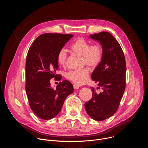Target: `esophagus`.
Here are the masks:
<instances>
[{"label":"esophagus","instance_id":"34e87169","mask_svg":"<svg viewBox=\"0 0 148 148\" xmlns=\"http://www.w3.org/2000/svg\"><path fill=\"white\" fill-rule=\"evenodd\" d=\"M73 87H74V89L77 90V89H78V88L80 87V86H79V85H78V84H74V85H73Z\"/></svg>","mask_w":148,"mask_h":148}]
</instances>
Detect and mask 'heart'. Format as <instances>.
<instances>
[{"instance_id":"heart-1","label":"heart","mask_w":148,"mask_h":148,"mask_svg":"<svg viewBox=\"0 0 148 148\" xmlns=\"http://www.w3.org/2000/svg\"><path fill=\"white\" fill-rule=\"evenodd\" d=\"M71 50L75 53L82 56L83 62L91 68L97 67L102 61L103 57V49L99 43L90 45L85 38H77L70 46ZM67 60V53L64 49L59 50L57 56V61L60 66H64ZM90 75L87 69L70 70L66 74V77L73 82L81 85L85 84L88 79Z\"/></svg>"}]
</instances>
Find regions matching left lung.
I'll return each instance as SVG.
<instances>
[{
	"label": "left lung",
	"mask_w": 148,
	"mask_h": 148,
	"mask_svg": "<svg viewBox=\"0 0 148 148\" xmlns=\"http://www.w3.org/2000/svg\"><path fill=\"white\" fill-rule=\"evenodd\" d=\"M90 37L99 41L103 49L102 61L91 75L99 86L97 89L101 88L103 91L97 94L91 87L92 98L84 105L90 116L101 121L111 116L119 107L126 86V61L120 45L111 33L102 32Z\"/></svg>",
	"instance_id": "1"
}]
</instances>
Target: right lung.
I'll use <instances>...</instances> for the list:
<instances>
[{
  "instance_id": "add662e5",
  "label": "right lung",
  "mask_w": 148,
  "mask_h": 148,
  "mask_svg": "<svg viewBox=\"0 0 148 148\" xmlns=\"http://www.w3.org/2000/svg\"><path fill=\"white\" fill-rule=\"evenodd\" d=\"M73 34L45 33L39 36L28 51L26 61V91L30 107L40 118L50 119L61 111L67 97L73 92L72 84L63 80L56 90L50 80H61L56 74L57 56Z\"/></svg>"
}]
</instances>
